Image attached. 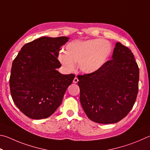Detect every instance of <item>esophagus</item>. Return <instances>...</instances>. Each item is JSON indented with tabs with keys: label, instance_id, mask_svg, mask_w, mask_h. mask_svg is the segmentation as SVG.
Wrapping results in <instances>:
<instances>
[{
	"label": "esophagus",
	"instance_id": "34e87169",
	"mask_svg": "<svg viewBox=\"0 0 150 150\" xmlns=\"http://www.w3.org/2000/svg\"><path fill=\"white\" fill-rule=\"evenodd\" d=\"M78 82V78L77 77H75L74 79V80H73V82L76 83Z\"/></svg>",
	"mask_w": 150,
	"mask_h": 150
}]
</instances>
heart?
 Instances as JSON below:
<instances>
[{"instance_id": "1", "label": "heart", "mask_w": 150, "mask_h": 150, "mask_svg": "<svg viewBox=\"0 0 150 150\" xmlns=\"http://www.w3.org/2000/svg\"><path fill=\"white\" fill-rule=\"evenodd\" d=\"M60 52L58 60L68 72H72L78 62V68L85 74H92L103 67L112 52L111 43L105 39H87L70 41Z\"/></svg>"}]
</instances>
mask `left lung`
<instances>
[{"label":"left lung","instance_id":"8db88e82","mask_svg":"<svg viewBox=\"0 0 150 150\" xmlns=\"http://www.w3.org/2000/svg\"><path fill=\"white\" fill-rule=\"evenodd\" d=\"M112 59L96 72L78 76L83 111L100 124L116 123L127 116L138 91L139 68L130 50L117 42Z\"/></svg>","mask_w":150,"mask_h":150}]
</instances>
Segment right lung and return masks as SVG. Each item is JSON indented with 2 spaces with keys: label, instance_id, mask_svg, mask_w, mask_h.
<instances>
[{
  "label": "right lung",
  "instance_id": "add662e5",
  "mask_svg": "<svg viewBox=\"0 0 150 150\" xmlns=\"http://www.w3.org/2000/svg\"><path fill=\"white\" fill-rule=\"evenodd\" d=\"M67 37H41L24 45L12 62L10 77L13 101L33 119H45L61 104L75 75L62 74L57 59Z\"/></svg>",
  "mask_w": 150,
  "mask_h": 150
}]
</instances>
